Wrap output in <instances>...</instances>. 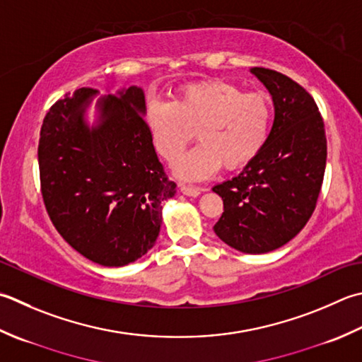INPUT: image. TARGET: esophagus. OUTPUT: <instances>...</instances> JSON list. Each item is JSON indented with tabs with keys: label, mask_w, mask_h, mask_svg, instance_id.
I'll use <instances>...</instances> for the list:
<instances>
[{
	"label": "esophagus",
	"mask_w": 362,
	"mask_h": 362,
	"mask_svg": "<svg viewBox=\"0 0 362 362\" xmlns=\"http://www.w3.org/2000/svg\"><path fill=\"white\" fill-rule=\"evenodd\" d=\"M180 191L185 196L196 197V196H199L202 191H205V189L199 188V187H191V185H185V183H180Z\"/></svg>",
	"instance_id": "esophagus-1"
}]
</instances>
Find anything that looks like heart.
Listing matches in <instances>:
<instances>
[{
	"mask_svg": "<svg viewBox=\"0 0 362 362\" xmlns=\"http://www.w3.org/2000/svg\"><path fill=\"white\" fill-rule=\"evenodd\" d=\"M147 124L160 157L174 161L194 138L199 146L175 161L185 180L207 179L221 169L245 168L264 151L270 136L273 105L264 92H245L226 80L183 88L174 102H151Z\"/></svg>",
	"mask_w": 362,
	"mask_h": 362,
	"instance_id": "obj_1",
	"label": "heart"
}]
</instances>
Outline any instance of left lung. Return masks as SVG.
Wrapping results in <instances>:
<instances>
[{"instance_id": "8db88e82", "label": "left lung", "mask_w": 362, "mask_h": 362, "mask_svg": "<svg viewBox=\"0 0 362 362\" xmlns=\"http://www.w3.org/2000/svg\"><path fill=\"white\" fill-rule=\"evenodd\" d=\"M251 72L273 97L267 144L232 180L214 187L224 211L214 226L226 245L246 254L278 250L313 216L327 166L325 124L313 95L276 70Z\"/></svg>"}]
</instances>
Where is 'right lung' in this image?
Returning <instances> with one entry per match:
<instances>
[{"label": "right lung", "instance_id": "obj_1", "mask_svg": "<svg viewBox=\"0 0 362 362\" xmlns=\"http://www.w3.org/2000/svg\"><path fill=\"white\" fill-rule=\"evenodd\" d=\"M97 90L81 88L56 102L39 139L40 191L61 237L103 267L132 264L155 245L161 202L175 194L144 120L138 86L97 102L98 124L84 111Z\"/></svg>", "mask_w": 362, "mask_h": 362}]
</instances>
